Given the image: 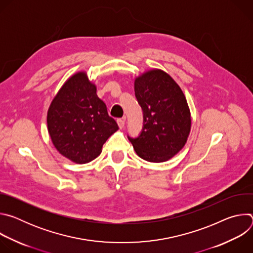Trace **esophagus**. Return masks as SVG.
Returning <instances> with one entry per match:
<instances>
[{
    "label": "esophagus",
    "mask_w": 253,
    "mask_h": 253,
    "mask_svg": "<svg viewBox=\"0 0 253 253\" xmlns=\"http://www.w3.org/2000/svg\"><path fill=\"white\" fill-rule=\"evenodd\" d=\"M117 123H118V126L122 129V128H124V126H125V119L124 118H120V119H118L117 120Z\"/></svg>",
    "instance_id": "34e87169"
}]
</instances>
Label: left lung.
I'll return each instance as SVG.
<instances>
[{
    "mask_svg": "<svg viewBox=\"0 0 253 253\" xmlns=\"http://www.w3.org/2000/svg\"><path fill=\"white\" fill-rule=\"evenodd\" d=\"M135 97L143 111L140 134L128 136L135 152L149 162L167 161L183 148L191 118L186 98L177 83L161 70L136 78Z\"/></svg>",
    "mask_w": 253,
    "mask_h": 253,
    "instance_id": "8db88e82",
    "label": "left lung"
}]
</instances>
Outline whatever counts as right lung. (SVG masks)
<instances>
[{
	"instance_id": "right-lung-1",
	"label": "right lung",
	"mask_w": 253,
	"mask_h": 253,
	"mask_svg": "<svg viewBox=\"0 0 253 253\" xmlns=\"http://www.w3.org/2000/svg\"><path fill=\"white\" fill-rule=\"evenodd\" d=\"M85 72L67 80L48 110V131L56 149L76 163H88L119 128Z\"/></svg>"
}]
</instances>
